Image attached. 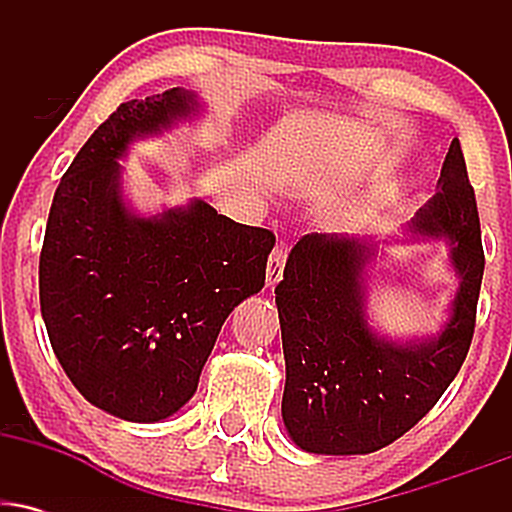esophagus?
I'll return each mask as SVG.
<instances>
[{
    "mask_svg": "<svg viewBox=\"0 0 512 512\" xmlns=\"http://www.w3.org/2000/svg\"><path fill=\"white\" fill-rule=\"evenodd\" d=\"M289 243H279L272 250L267 262V286H276L284 276V267H286V257H289Z\"/></svg>",
    "mask_w": 512,
    "mask_h": 512,
    "instance_id": "obj_1",
    "label": "esophagus"
}]
</instances>
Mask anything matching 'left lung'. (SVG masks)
Listing matches in <instances>:
<instances>
[{"mask_svg":"<svg viewBox=\"0 0 512 512\" xmlns=\"http://www.w3.org/2000/svg\"><path fill=\"white\" fill-rule=\"evenodd\" d=\"M440 190L409 231L445 238L460 274L452 317L436 339L397 344L370 332L363 269L373 248L330 233L303 236L276 286L286 387L281 416L293 443L317 455H366L395 443L443 397L477 325L484 248L477 197L452 139Z\"/></svg>","mask_w":512,"mask_h":512,"instance_id":"left-lung-1","label":"left lung"}]
</instances>
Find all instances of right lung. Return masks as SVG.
I'll list each match as a JSON object with an SVG mask.
<instances>
[{
    "label": "right lung",
    "mask_w": 512,
    "mask_h": 512,
    "mask_svg": "<svg viewBox=\"0 0 512 512\" xmlns=\"http://www.w3.org/2000/svg\"><path fill=\"white\" fill-rule=\"evenodd\" d=\"M195 110L180 88L122 103L62 175L40 250L57 361L93 407L137 424L190 402L226 317L264 286L276 243L199 199L154 219L127 211L117 158Z\"/></svg>",
    "instance_id": "1"
}]
</instances>
